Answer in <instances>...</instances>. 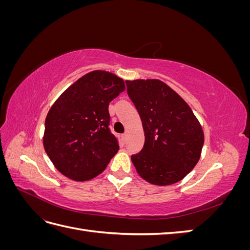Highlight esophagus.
<instances>
[{"label":"esophagus","instance_id":"1","mask_svg":"<svg viewBox=\"0 0 250 250\" xmlns=\"http://www.w3.org/2000/svg\"><path fill=\"white\" fill-rule=\"evenodd\" d=\"M127 137H128V133H127V132H125V133L122 134V140H123V142H126V141H127Z\"/></svg>","mask_w":250,"mask_h":250}]
</instances>
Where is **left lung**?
Masks as SVG:
<instances>
[{
	"label": "left lung",
	"instance_id": "1",
	"mask_svg": "<svg viewBox=\"0 0 250 250\" xmlns=\"http://www.w3.org/2000/svg\"><path fill=\"white\" fill-rule=\"evenodd\" d=\"M126 85L145 132L143 149L131 155L137 172L152 185L178 183L200 158L204 135L199 121L183 98L161 80H127Z\"/></svg>",
	"mask_w": 250,
	"mask_h": 250
}]
</instances>
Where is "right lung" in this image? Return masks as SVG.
Listing matches in <instances>:
<instances>
[{
	"label": "right lung",
	"mask_w": 250,
	"mask_h": 250,
	"mask_svg": "<svg viewBox=\"0 0 250 250\" xmlns=\"http://www.w3.org/2000/svg\"><path fill=\"white\" fill-rule=\"evenodd\" d=\"M125 90L123 79L93 71L66 88L44 122L43 147L55 168L76 181L101 174L119 150L108 105Z\"/></svg>",
	"instance_id": "obj_1"
}]
</instances>
